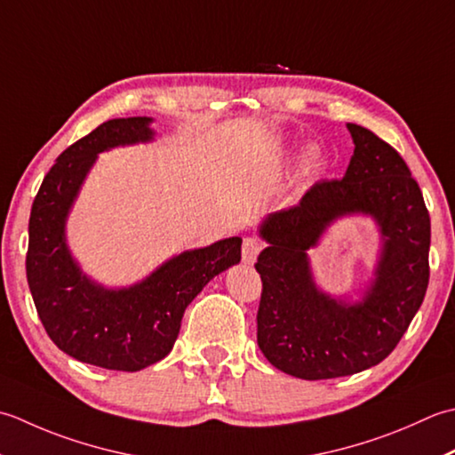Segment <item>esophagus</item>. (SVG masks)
I'll list each match as a JSON object with an SVG mask.
<instances>
[{
	"instance_id": "obj_1",
	"label": "esophagus",
	"mask_w": 455,
	"mask_h": 455,
	"mask_svg": "<svg viewBox=\"0 0 455 455\" xmlns=\"http://www.w3.org/2000/svg\"><path fill=\"white\" fill-rule=\"evenodd\" d=\"M263 251V241L257 237H245L243 239V263L253 265L257 261V255Z\"/></svg>"
}]
</instances>
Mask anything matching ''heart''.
Wrapping results in <instances>:
<instances>
[{
	"mask_svg": "<svg viewBox=\"0 0 455 455\" xmlns=\"http://www.w3.org/2000/svg\"><path fill=\"white\" fill-rule=\"evenodd\" d=\"M322 161V155L320 151L316 149V147H312V149H308L304 153V164L308 166V169H314V166H318Z\"/></svg>",
	"mask_w": 455,
	"mask_h": 455,
	"instance_id": "heart-1",
	"label": "heart"
}]
</instances>
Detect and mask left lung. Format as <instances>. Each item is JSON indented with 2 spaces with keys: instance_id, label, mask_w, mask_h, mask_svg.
<instances>
[{
  "instance_id": "obj_1",
  "label": "left lung",
  "mask_w": 455,
  "mask_h": 455,
  "mask_svg": "<svg viewBox=\"0 0 455 455\" xmlns=\"http://www.w3.org/2000/svg\"><path fill=\"white\" fill-rule=\"evenodd\" d=\"M347 129L355 149L344 179L316 182L259 229L268 247L255 263L263 281L257 344L271 365L306 381L381 363L411 326L430 279V214L419 182L383 139L355 124ZM347 213L373 215L384 235L376 279L355 305L318 291L305 255Z\"/></svg>"
}]
</instances>
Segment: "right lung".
<instances>
[{
	"label": "right lung",
	"instance_id": "obj_1",
	"mask_svg": "<svg viewBox=\"0 0 455 455\" xmlns=\"http://www.w3.org/2000/svg\"><path fill=\"white\" fill-rule=\"evenodd\" d=\"M151 117L109 119L64 151L36 192L29 218L27 283L49 338L70 357L139 371L169 355L187 306L216 275L241 261V239L172 257L129 289L92 283L74 261L64 224L98 153L151 141Z\"/></svg>",
	"mask_w": 455,
	"mask_h": 455
}]
</instances>
